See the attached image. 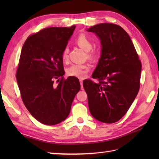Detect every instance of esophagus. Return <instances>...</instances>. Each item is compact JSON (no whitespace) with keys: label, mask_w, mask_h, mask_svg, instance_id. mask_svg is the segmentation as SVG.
Masks as SVG:
<instances>
[{"label":"esophagus","mask_w":159,"mask_h":159,"mask_svg":"<svg viewBox=\"0 0 159 159\" xmlns=\"http://www.w3.org/2000/svg\"><path fill=\"white\" fill-rule=\"evenodd\" d=\"M80 86H81V89H83V80L80 79Z\"/></svg>","instance_id":"34e87169"}]
</instances>
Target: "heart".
<instances>
[{"mask_svg":"<svg viewBox=\"0 0 159 159\" xmlns=\"http://www.w3.org/2000/svg\"><path fill=\"white\" fill-rule=\"evenodd\" d=\"M76 44L84 51L87 52V58L91 61H94L97 57V52L95 50H91L93 48V43L87 35L81 34L77 37L75 41ZM68 57V49L66 48L62 53V59L66 61ZM89 66L87 64H74L71 66L67 70V74L68 76L76 77L78 79L85 78L87 72H89Z\"/></svg>","mask_w":159,"mask_h":159,"instance_id":"1","label":"heart"}]
</instances>
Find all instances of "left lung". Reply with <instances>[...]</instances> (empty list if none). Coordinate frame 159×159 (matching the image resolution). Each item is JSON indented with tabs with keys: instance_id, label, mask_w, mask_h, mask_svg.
Listing matches in <instances>:
<instances>
[{
	"instance_id": "left-lung-1",
	"label": "left lung",
	"mask_w": 159,
	"mask_h": 159,
	"mask_svg": "<svg viewBox=\"0 0 159 159\" xmlns=\"http://www.w3.org/2000/svg\"><path fill=\"white\" fill-rule=\"evenodd\" d=\"M100 39L101 56L92 74L83 80L92 116L111 124L120 120L135 99L140 87L141 63L130 36L120 26L98 24L87 29Z\"/></svg>"
}]
</instances>
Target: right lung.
I'll list each match as a JSON object with an SVG mask.
<instances>
[{
	"label": "right lung",
	"mask_w": 159,
	"mask_h": 159,
	"mask_svg": "<svg viewBox=\"0 0 159 159\" xmlns=\"http://www.w3.org/2000/svg\"><path fill=\"white\" fill-rule=\"evenodd\" d=\"M75 27L43 29L30 35L22 46L17 82L26 108L43 124L51 126L65 120L80 89L76 77L63 76L62 53ZM56 80L60 82L57 86Z\"/></svg>",
	"instance_id": "right-lung-1"
}]
</instances>
